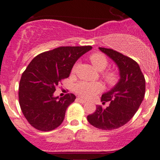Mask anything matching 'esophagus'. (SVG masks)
Returning a JSON list of instances; mask_svg holds the SVG:
<instances>
[{"mask_svg":"<svg viewBox=\"0 0 160 160\" xmlns=\"http://www.w3.org/2000/svg\"><path fill=\"white\" fill-rule=\"evenodd\" d=\"M78 101L79 102H80V103H82V104H84V103H86V100H84V99H82L81 98H78Z\"/></svg>","mask_w":160,"mask_h":160,"instance_id":"obj_1","label":"esophagus"}]
</instances>
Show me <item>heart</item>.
<instances>
[{
  "label": "heart",
  "instance_id": "1",
  "mask_svg": "<svg viewBox=\"0 0 160 160\" xmlns=\"http://www.w3.org/2000/svg\"><path fill=\"white\" fill-rule=\"evenodd\" d=\"M90 62L93 67L98 71H103L107 68L108 61L107 57L100 52H96L91 55L89 57ZM76 68L74 66L73 71ZM103 78L109 86H113L117 83L119 80V76L115 71H108L103 74ZM102 89V85L100 82H79L74 86V91L77 94L84 98H91L95 95L100 92Z\"/></svg>",
  "mask_w": 160,
  "mask_h": 160
}]
</instances>
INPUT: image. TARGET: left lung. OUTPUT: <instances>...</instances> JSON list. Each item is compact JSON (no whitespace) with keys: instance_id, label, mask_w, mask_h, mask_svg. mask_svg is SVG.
Instances as JSON below:
<instances>
[{"instance_id":"1","label":"left lung","mask_w":160,"mask_h":160,"mask_svg":"<svg viewBox=\"0 0 160 160\" xmlns=\"http://www.w3.org/2000/svg\"><path fill=\"white\" fill-rule=\"evenodd\" d=\"M99 49L117 64L120 78L114 87L102 95V104L109 102V105L106 108L97 105L87 120L99 129H116L127 123L140 107L145 94V79L132 58L112 49Z\"/></svg>"}]
</instances>
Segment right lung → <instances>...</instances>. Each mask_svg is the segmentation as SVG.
<instances>
[{
	"mask_svg": "<svg viewBox=\"0 0 160 160\" xmlns=\"http://www.w3.org/2000/svg\"><path fill=\"white\" fill-rule=\"evenodd\" d=\"M85 47H60L34 57L22 74L19 105L23 115L36 129L48 132L59 126L66 110L74 102L72 93L53 96L56 88L68 78L78 59L92 49Z\"/></svg>",
	"mask_w": 160,
	"mask_h": 160,
	"instance_id": "1",
	"label": "right lung"
}]
</instances>
